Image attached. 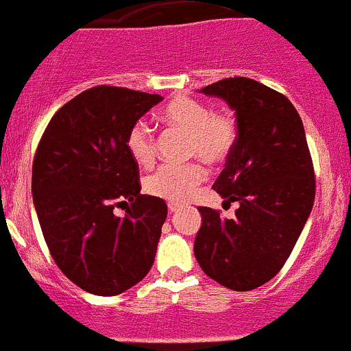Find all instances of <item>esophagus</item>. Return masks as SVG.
I'll return each mask as SVG.
<instances>
[{"instance_id": "esophagus-1", "label": "esophagus", "mask_w": 351, "mask_h": 351, "mask_svg": "<svg viewBox=\"0 0 351 351\" xmlns=\"http://www.w3.org/2000/svg\"><path fill=\"white\" fill-rule=\"evenodd\" d=\"M168 210L173 214V212L180 210V205L178 204H173V202H169V204H168Z\"/></svg>"}]
</instances>
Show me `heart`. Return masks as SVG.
<instances>
[{"mask_svg": "<svg viewBox=\"0 0 351 351\" xmlns=\"http://www.w3.org/2000/svg\"><path fill=\"white\" fill-rule=\"evenodd\" d=\"M168 125L189 134L186 153L207 162L226 161L238 141V122L226 110H212L205 101L192 97H176L161 112ZM130 158L139 166H151L156 159V141L144 122L134 123L125 137ZM207 180V169L198 161L186 165H165L147 176L146 190L154 197L171 202H185Z\"/></svg>", "mask_w": 351, "mask_h": 351, "instance_id": "1", "label": "heart"}]
</instances>
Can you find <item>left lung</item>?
I'll use <instances>...</instances> for the list:
<instances>
[{
  "instance_id": "obj_1",
  "label": "left lung",
  "mask_w": 351,
  "mask_h": 351,
  "mask_svg": "<svg viewBox=\"0 0 351 351\" xmlns=\"http://www.w3.org/2000/svg\"><path fill=\"white\" fill-rule=\"evenodd\" d=\"M236 112L238 141L212 189L239 202L234 219L198 207L193 251L205 275L246 292L275 277L292 253L316 197L302 120L285 95L234 76L202 88Z\"/></svg>"
}]
</instances>
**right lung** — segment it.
I'll return each mask as SVG.
<instances>
[{
  "mask_svg": "<svg viewBox=\"0 0 351 351\" xmlns=\"http://www.w3.org/2000/svg\"><path fill=\"white\" fill-rule=\"evenodd\" d=\"M161 100L110 84L90 88L54 113L35 151L32 193L51 256L95 295L125 292L154 263L168 207L141 195L125 137ZM120 203L130 206L125 218L112 214Z\"/></svg>",
  "mask_w": 351,
  "mask_h": 351,
  "instance_id": "1",
  "label": "right lung"
}]
</instances>
